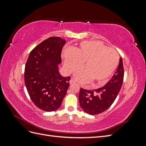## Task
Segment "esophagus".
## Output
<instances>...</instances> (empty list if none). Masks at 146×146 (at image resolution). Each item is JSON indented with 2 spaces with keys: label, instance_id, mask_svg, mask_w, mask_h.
Segmentation results:
<instances>
[{
  "label": "esophagus",
  "instance_id": "34e87169",
  "mask_svg": "<svg viewBox=\"0 0 146 146\" xmlns=\"http://www.w3.org/2000/svg\"><path fill=\"white\" fill-rule=\"evenodd\" d=\"M69 83L71 84V85H72V84H75V83H76V82H75V80H74L73 78H71V79H70V81H69Z\"/></svg>",
  "mask_w": 146,
  "mask_h": 146
}]
</instances>
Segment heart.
<instances>
[{
    "label": "heart",
    "mask_w": 146,
    "mask_h": 146,
    "mask_svg": "<svg viewBox=\"0 0 146 146\" xmlns=\"http://www.w3.org/2000/svg\"><path fill=\"white\" fill-rule=\"evenodd\" d=\"M63 58L64 68L69 73L74 72L84 62V68L78 70L75 77L79 82L90 81L96 86L107 81L115 72L119 62L115 50L96 41H83L78 47L66 48Z\"/></svg>",
    "instance_id": "1"
}]
</instances>
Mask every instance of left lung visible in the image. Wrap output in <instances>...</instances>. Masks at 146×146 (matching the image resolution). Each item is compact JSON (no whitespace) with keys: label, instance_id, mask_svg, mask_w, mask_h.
<instances>
[{"label":"left lung","instance_id":"left-lung-1","mask_svg":"<svg viewBox=\"0 0 146 146\" xmlns=\"http://www.w3.org/2000/svg\"><path fill=\"white\" fill-rule=\"evenodd\" d=\"M123 76L122 60L120 58L116 72L104 86L91 91L80 88L78 99L83 111L91 115H96L111 107L120 91Z\"/></svg>","mask_w":146,"mask_h":146}]
</instances>
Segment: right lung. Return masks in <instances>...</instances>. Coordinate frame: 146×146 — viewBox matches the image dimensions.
<instances>
[{"mask_svg": "<svg viewBox=\"0 0 146 146\" xmlns=\"http://www.w3.org/2000/svg\"><path fill=\"white\" fill-rule=\"evenodd\" d=\"M65 44L60 37L48 38L30 52L25 64L26 88L33 104L43 111L58 109L69 86L70 77H62L58 69Z\"/></svg>", "mask_w": 146, "mask_h": 146, "instance_id": "add662e5", "label": "right lung"}]
</instances>
